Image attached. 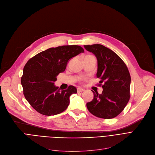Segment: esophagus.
<instances>
[{"label": "esophagus", "instance_id": "34e87169", "mask_svg": "<svg viewBox=\"0 0 155 155\" xmlns=\"http://www.w3.org/2000/svg\"><path fill=\"white\" fill-rule=\"evenodd\" d=\"M84 89L80 88V87H78L77 88V92L79 93V92H84Z\"/></svg>", "mask_w": 155, "mask_h": 155}]
</instances>
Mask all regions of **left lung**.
I'll return each mask as SVG.
<instances>
[{"instance_id":"obj_1","label":"left lung","mask_w":155,"mask_h":155,"mask_svg":"<svg viewBox=\"0 0 155 155\" xmlns=\"http://www.w3.org/2000/svg\"><path fill=\"white\" fill-rule=\"evenodd\" d=\"M97 59V77L103 88L101 94L94 93V99L87 103V107L97 117L112 119L124 110L130 99L131 76L125 63L108 48L102 45H84Z\"/></svg>"}]
</instances>
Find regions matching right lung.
I'll use <instances>...</instances> for the list:
<instances>
[{
  "label": "right lung",
  "mask_w": 155,
  "mask_h": 155,
  "mask_svg": "<svg viewBox=\"0 0 155 155\" xmlns=\"http://www.w3.org/2000/svg\"><path fill=\"white\" fill-rule=\"evenodd\" d=\"M84 51L78 45L61 46L49 48L28 60L23 69L21 84L26 99L37 112L50 116L67 109L70 97L77 93V88L70 85L60 91L54 82L66 69L68 60Z\"/></svg>",
  "instance_id": "obj_1"
}]
</instances>
